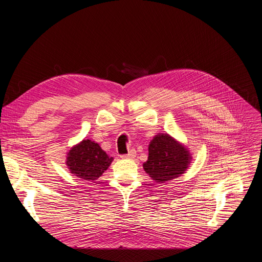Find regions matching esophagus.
Here are the masks:
<instances>
[{
  "label": "esophagus",
  "instance_id": "34e87169",
  "mask_svg": "<svg viewBox=\"0 0 262 262\" xmlns=\"http://www.w3.org/2000/svg\"><path fill=\"white\" fill-rule=\"evenodd\" d=\"M136 151L135 150H130L127 155H122V156H120V158L121 159H129V160H132V159H134L135 157H136Z\"/></svg>",
  "mask_w": 262,
  "mask_h": 262
}]
</instances>
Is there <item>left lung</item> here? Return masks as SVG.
<instances>
[{
	"mask_svg": "<svg viewBox=\"0 0 262 262\" xmlns=\"http://www.w3.org/2000/svg\"><path fill=\"white\" fill-rule=\"evenodd\" d=\"M192 155L183 144L168 134H158L149 143L145 172L158 183H165L185 173Z\"/></svg>",
	"mask_w": 262,
	"mask_h": 262,
	"instance_id": "left-lung-1",
	"label": "left lung"
}]
</instances>
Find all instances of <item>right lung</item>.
I'll use <instances>...</instances> for the list:
<instances>
[{
  "mask_svg": "<svg viewBox=\"0 0 262 262\" xmlns=\"http://www.w3.org/2000/svg\"><path fill=\"white\" fill-rule=\"evenodd\" d=\"M113 160L102 150L99 144L86 139L70 148L66 156V165L74 176L94 181L102 175Z\"/></svg>",
  "mask_w": 262,
  "mask_h": 262,
  "instance_id": "obj_1",
  "label": "right lung"
}]
</instances>
